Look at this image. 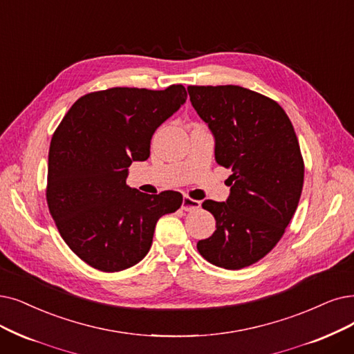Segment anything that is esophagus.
Instances as JSON below:
<instances>
[{"mask_svg":"<svg viewBox=\"0 0 354 354\" xmlns=\"http://www.w3.org/2000/svg\"><path fill=\"white\" fill-rule=\"evenodd\" d=\"M201 207V202L199 201H194V199H190L189 196H185L183 197V203H181V209L186 210V212H192V210H196Z\"/></svg>","mask_w":354,"mask_h":354,"instance_id":"34e87169","label":"esophagus"}]
</instances>
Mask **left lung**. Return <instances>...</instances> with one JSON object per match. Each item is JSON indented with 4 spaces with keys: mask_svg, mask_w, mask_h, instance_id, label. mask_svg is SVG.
<instances>
[{
    "mask_svg": "<svg viewBox=\"0 0 354 354\" xmlns=\"http://www.w3.org/2000/svg\"><path fill=\"white\" fill-rule=\"evenodd\" d=\"M190 102L215 138V160L230 168L226 202L205 201L216 231L197 250L238 270L257 263L285 234L304 186V160L285 110L239 86H190Z\"/></svg>",
    "mask_w": 354,
    "mask_h": 354,
    "instance_id": "obj_1",
    "label": "left lung"
}]
</instances>
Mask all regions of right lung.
<instances>
[{
	"mask_svg": "<svg viewBox=\"0 0 354 354\" xmlns=\"http://www.w3.org/2000/svg\"><path fill=\"white\" fill-rule=\"evenodd\" d=\"M177 84L165 90L116 87L82 95L55 131L46 201L68 247L102 272L142 260L157 221L181 203L178 192L145 194L126 185L133 161L149 157L153 132L186 103Z\"/></svg>",
	"mask_w": 354,
	"mask_h": 354,
	"instance_id": "1",
	"label": "right lung"
}]
</instances>
